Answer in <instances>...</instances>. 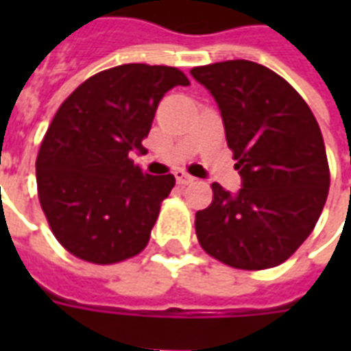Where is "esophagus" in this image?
Instances as JSON below:
<instances>
[{
	"mask_svg": "<svg viewBox=\"0 0 351 351\" xmlns=\"http://www.w3.org/2000/svg\"><path fill=\"white\" fill-rule=\"evenodd\" d=\"M175 178H176V182L180 184V186H188V184H191L193 180H195L193 176L188 175V173H184V171H176Z\"/></svg>",
	"mask_w": 351,
	"mask_h": 351,
	"instance_id": "1",
	"label": "esophagus"
}]
</instances>
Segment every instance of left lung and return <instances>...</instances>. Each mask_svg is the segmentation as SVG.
I'll return each instance as SVG.
<instances>
[{
  "instance_id": "8db88e82",
  "label": "left lung",
  "mask_w": 351,
  "mask_h": 351,
  "mask_svg": "<svg viewBox=\"0 0 351 351\" xmlns=\"http://www.w3.org/2000/svg\"><path fill=\"white\" fill-rule=\"evenodd\" d=\"M218 103L243 188L213 184L195 214L199 244L221 263L261 271L284 263L312 233L329 193L316 118L291 84L248 60L193 67Z\"/></svg>"
}]
</instances>
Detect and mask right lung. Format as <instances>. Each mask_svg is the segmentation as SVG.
Instances as JSON below:
<instances>
[{"mask_svg":"<svg viewBox=\"0 0 351 351\" xmlns=\"http://www.w3.org/2000/svg\"><path fill=\"white\" fill-rule=\"evenodd\" d=\"M190 80L176 67L125 64L84 80L58 108L35 161L41 208L73 256L110 265L150 241L173 175H146L143 152L161 97Z\"/></svg>","mask_w":351,"mask_h":351,"instance_id":"obj_1","label":"right lung"}]
</instances>
